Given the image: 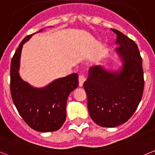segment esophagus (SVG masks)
Segmentation results:
<instances>
[{
  "instance_id": "1",
  "label": "esophagus",
  "mask_w": 155,
  "mask_h": 155,
  "mask_svg": "<svg viewBox=\"0 0 155 155\" xmlns=\"http://www.w3.org/2000/svg\"><path fill=\"white\" fill-rule=\"evenodd\" d=\"M85 80L86 78L85 76H84V74H80V76H79V85H80V87H82V86H83V84H84Z\"/></svg>"
}]
</instances>
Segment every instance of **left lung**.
Here are the masks:
<instances>
[{"mask_svg":"<svg viewBox=\"0 0 155 155\" xmlns=\"http://www.w3.org/2000/svg\"><path fill=\"white\" fill-rule=\"evenodd\" d=\"M117 52L124 64L119 71H106L102 67L90 68L84 87L91 119L97 125L114 128L131 118L141 101L144 88L142 58L138 46L119 31Z\"/></svg>","mask_w":155,"mask_h":155,"instance_id":"8db88e82","label":"left lung"}]
</instances>
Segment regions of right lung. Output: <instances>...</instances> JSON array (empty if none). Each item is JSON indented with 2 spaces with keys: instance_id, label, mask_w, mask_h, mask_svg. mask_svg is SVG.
<instances>
[{
  "instance_id": "right-lung-1",
  "label": "right lung",
  "mask_w": 155,
  "mask_h": 155,
  "mask_svg": "<svg viewBox=\"0 0 155 155\" xmlns=\"http://www.w3.org/2000/svg\"><path fill=\"white\" fill-rule=\"evenodd\" d=\"M32 35L33 34L23 38L12 58V98L19 115L32 129L41 132H54L61 128L65 121L68 97L79 85L78 74L58 79L44 88H35L23 81L19 75L20 54L24 42Z\"/></svg>"
}]
</instances>
